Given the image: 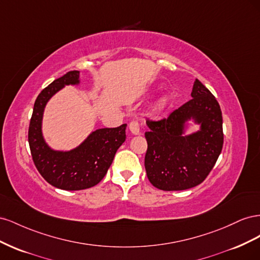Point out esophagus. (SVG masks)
<instances>
[{
  "instance_id": "1",
  "label": "esophagus",
  "mask_w": 260,
  "mask_h": 260,
  "mask_svg": "<svg viewBox=\"0 0 260 260\" xmlns=\"http://www.w3.org/2000/svg\"><path fill=\"white\" fill-rule=\"evenodd\" d=\"M129 129L133 133V135H140L141 132V125L138 120H132L129 123Z\"/></svg>"
}]
</instances>
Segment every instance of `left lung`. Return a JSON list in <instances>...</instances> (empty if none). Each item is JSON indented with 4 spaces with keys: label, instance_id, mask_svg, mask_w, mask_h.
I'll return each instance as SVG.
<instances>
[{
    "label": "left lung",
    "instance_id": "1",
    "mask_svg": "<svg viewBox=\"0 0 260 260\" xmlns=\"http://www.w3.org/2000/svg\"><path fill=\"white\" fill-rule=\"evenodd\" d=\"M192 99L160 120H146L147 178L164 191H182L201 184L214 168L223 145L222 114L211 92L195 79ZM200 130L184 136L185 122Z\"/></svg>",
    "mask_w": 260,
    "mask_h": 260
}]
</instances>
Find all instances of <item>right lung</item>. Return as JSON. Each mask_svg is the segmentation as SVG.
Segmentation results:
<instances>
[{
	"instance_id": "obj_1",
	"label": "right lung",
	"mask_w": 260,
	"mask_h": 260,
	"mask_svg": "<svg viewBox=\"0 0 260 260\" xmlns=\"http://www.w3.org/2000/svg\"><path fill=\"white\" fill-rule=\"evenodd\" d=\"M79 83V72L73 70L43 89L35 102L28 131L30 152L38 171L50 184L66 191H79L96 185L105 177L117 149L125 141L127 124L123 123L117 128L93 131L72 151H55L46 144L42 135L46 103L65 85Z\"/></svg>"
}]
</instances>
